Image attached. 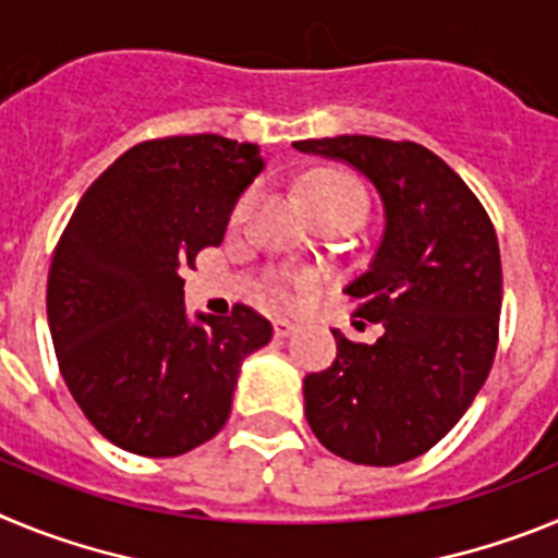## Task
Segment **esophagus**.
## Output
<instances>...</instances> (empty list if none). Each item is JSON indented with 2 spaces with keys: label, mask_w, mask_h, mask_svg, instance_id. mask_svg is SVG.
Wrapping results in <instances>:
<instances>
[{
  "label": "esophagus",
  "mask_w": 558,
  "mask_h": 558,
  "mask_svg": "<svg viewBox=\"0 0 558 558\" xmlns=\"http://www.w3.org/2000/svg\"><path fill=\"white\" fill-rule=\"evenodd\" d=\"M295 332V324L288 322V318H276L274 322V335L276 338H288V335Z\"/></svg>",
  "instance_id": "obj_1"
}]
</instances>
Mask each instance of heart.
<instances>
[{
	"mask_svg": "<svg viewBox=\"0 0 558 558\" xmlns=\"http://www.w3.org/2000/svg\"><path fill=\"white\" fill-rule=\"evenodd\" d=\"M304 195H307L313 211H349L354 218H363L368 209V192L366 186L354 179L347 170H315L310 172L304 181ZM251 198H243L236 204L234 218H243V211L248 209ZM276 299L282 304H295L302 299V284L299 282H282L276 288Z\"/></svg>",
	"mask_w": 558,
	"mask_h": 558,
	"instance_id": "heart-1",
	"label": "heart"
}]
</instances>
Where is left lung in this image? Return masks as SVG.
I'll return each mask as SVG.
<instances>
[{
  "label": "left lung",
  "instance_id": "obj_1",
  "mask_svg": "<svg viewBox=\"0 0 558 558\" xmlns=\"http://www.w3.org/2000/svg\"><path fill=\"white\" fill-rule=\"evenodd\" d=\"M295 150L343 159L377 186L386 231L343 293L383 324L377 343L340 332L338 357L304 377V413L335 456L397 466L436 447L492 372L502 268L495 226L447 161L416 142L332 136Z\"/></svg>",
  "mask_w": 558,
  "mask_h": 558
}]
</instances>
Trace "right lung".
<instances>
[{
    "mask_svg": "<svg viewBox=\"0 0 558 558\" xmlns=\"http://www.w3.org/2000/svg\"><path fill=\"white\" fill-rule=\"evenodd\" d=\"M259 172L248 142L147 140L72 211L49 265V332L69 393L111 445L172 458L226 425L240 363L274 329L245 304L190 324L184 270L223 243L236 198Z\"/></svg>",
    "mask_w": 558,
    "mask_h": 558,
    "instance_id": "1",
    "label": "right lung"
}]
</instances>
